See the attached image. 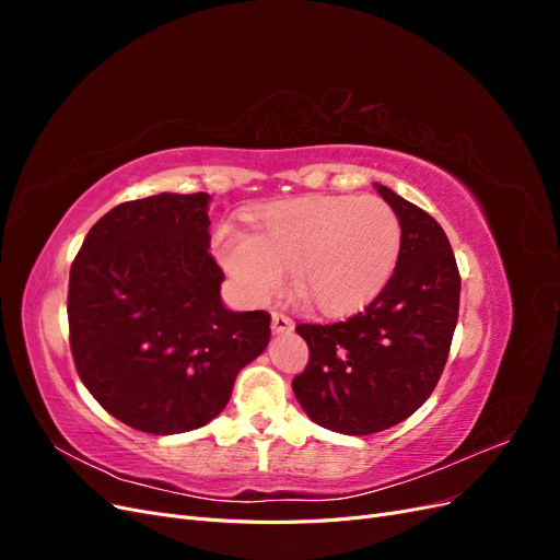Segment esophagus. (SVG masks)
Returning <instances> with one entry per match:
<instances>
[{"mask_svg": "<svg viewBox=\"0 0 560 560\" xmlns=\"http://www.w3.org/2000/svg\"><path fill=\"white\" fill-rule=\"evenodd\" d=\"M270 327H273L276 334H290L294 329L292 317H287L282 313H273L270 315Z\"/></svg>", "mask_w": 560, "mask_h": 560, "instance_id": "1", "label": "esophagus"}]
</instances>
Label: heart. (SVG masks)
Wrapping results in <instances>:
<instances>
[{
	"label": "heart",
	"instance_id": "heart-1",
	"mask_svg": "<svg viewBox=\"0 0 560 560\" xmlns=\"http://www.w3.org/2000/svg\"><path fill=\"white\" fill-rule=\"evenodd\" d=\"M401 243L395 210L376 196H308L268 206L254 233L224 229L217 259L249 303L294 292L325 315L358 313L393 278Z\"/></svg>",
	"mask_w": 560,
	"mask_h": 560
}]
</instances>
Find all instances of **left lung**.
<instances>
[{
    "label": "left lung",
    "instance_id": "obj_1",
    "mask_svg": "<svg viewBox=\"0 0 560 560\" xmlns=\"http://www.w3.org/2000/svg\"><path fill=\"white\" fill-rule=\"evenodd\" d=\"M401 226L393 278L336 325H299L311 358L292 381L301 409L331 432H383L418 411L442 376L460 308V273L444 229L376 184Z\"/></svg>",
    "mask_w": 560,
    "mask_h": 560
}]
</instances>
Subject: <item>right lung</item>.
Segmentation results:
<instances>
[{
  "mask_svg": "<svg viewBox=\"0 0 560 560\" xmlns=\"http://www.w3.org/2000/svg\"><path fill=\"white\" fill-rule=\"evenodd\" d=\"M208 194L128 200L97 219L70 268L79 378L107 413L149 434L217 418L238 371L270 341L266 311L222 303Z\"/></svg>",
  "mask_w": 560,
  "mask_h": 560,
  "instance_id": "1",
  "label": "right lung"
}]
</instances>
